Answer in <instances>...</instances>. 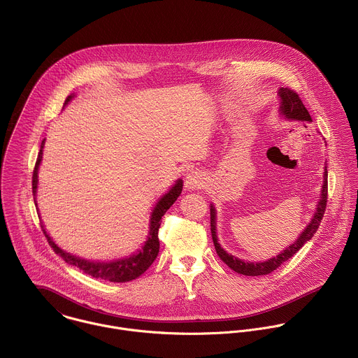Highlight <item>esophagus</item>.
I'll list each match as a JSON object with an SVG mask.
<instances>
[{"label": "esophagus", "mask_w": 358, "mask_h": 358, "mask_svg": "<svg viewBox=\"0 0 358 358\" xmlns=\"http://www.w3.org/2000/svg\"><path fill=\"white\" fill-rule=\"evenodd\" d=\"M206 184V178L202 173L199 171H192L187 176V180H185V187L188 189H199L202 187H205Z\"/></svg>", "instance_id": "1"}]
</instances>
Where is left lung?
I'll return each mask as SVG.
<instances>
[{
  "instance_id": "obj_1",
  "label": "left lung",
  "mask_w": 358,
  "mask_h": 358,
  "mask_svg": "<svg viewBox=\"0 0 358 358\" xmlns=\"http://www.w3.org/2000/svg\"><path fill=\"white\" fill-rule=\"evenodd\" d=\"M280 96H281V113L290 119V120H300V122H311V116L308 113V110L306 109L304 103L301 102L299 94L290 88H281L280 90ZM328 199V171H327V166H325V173H324V185H322V192H321V199L318 202V208L317 212L313 217L311 222L307 225V228L304 229V232H301V235L299 236V239L290 245L286 250H284L281 255H278L277 257L270 259L268 262L264 263H248V262H242L231 255H228L224 249H221V246L217 242V235H215V208H210V229H212V236H213V243H215V252L218 255V257L229 267L232 268L235 273L238 274H243V275H249V277H257V275H267L270 273H273L274 270H277L282 263H285L286 260H289L292 256H294L301 248L303 245L310 241L314 234L317 232L321 220L325 213V208H327V201Z\"/></svg>"
}]
</instances>
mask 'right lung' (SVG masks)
Listing matches in <instances>:
<instances>
[{"label":"right lung","mask_w":358,"mask_h":358,"mask_svg":"<svg viewBox=\"0 0 358 358\" xmlns=\"http://www.w3.org/2000/svg\"><path fill=\"white\" fill-rule=\"evenodd\" d=\"M72 99V95H69L65 101V105ZM45 141V140H44ZM44 141L41 143V149L38 152L37 156V162L33 170V195H36V189H37V171H38V164L41 162L43 157V148H44ZM182 191V180H178L176 182V185L157 202V205L155 206L152 217H150V231L148 235V241L145 242L143 249L140 250V253L129 257V259H123V260H117V262H112V263H94V262H87L84 259L76 257L71 253H66L65 250H62L61 248H58L55 245V242L48 236V234L45 232L44 227L41 225L45 238L50 243V246L54 249V252L57 255H59L68 264L74 266L77 268H80L83 273L91 275L92 278H99V280H105V281H110V282H129L133 281L136 278H138L140 275H143V273L150 267V264L156 260L157 253H159V227H160V220L164 215V213L170 209V206L177 201V198L180 196Z\"/></svg>","instance_id":"1"}]
</instances>
